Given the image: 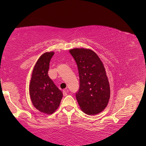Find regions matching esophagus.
Masks as SVG:
<instances>
[{
  "label": "esophagus",
  "mask_w": 146,
  "mask_h": 146,
  "mask_svg": "<svg viewBox=\"0 0 146 146\" xmlns=\"http://www.w3.org/2000/svg\"><path fill=\"white\" fill-rule=\"evenodd\" d=\"M63 96H67V95H68L67 91H66V90H63Z\"/></svg>",
  "instance_id": "1"
}]
</instances>
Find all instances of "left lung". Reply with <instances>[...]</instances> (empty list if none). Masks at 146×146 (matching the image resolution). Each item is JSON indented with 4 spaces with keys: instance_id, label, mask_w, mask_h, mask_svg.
Listing matches in <instances>:
<instances>
[{
    "instance_id": "1",
    "label": "left lung",
    "mask_w": 146,
    "mask_h": 146,
    "mask_svg": "<svg viewBox=\"0 0 146 146\" xmlns=\"http://www.w3.org/2000/svg\"><path fill=\"white\" fill-rule=\"evenodd\" d=\"M69 52L76 60L80 78V89L76 99L82 111L95 115L107 107L110 87L103 63L90 48H75Z\"/></svg>"
}]
</instances>
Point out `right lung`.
I'll return each mask as SVG.
<instances>
[{
  "instance_id": "1",
  "label": "right lung",
  "mask_w": 146,
  "mask_h": 146,
  "mask_svg": "<svg viewBox=\"0 0 146 146\" xmlns=\"http://www.w3.org/2000/svg\"><path fill=\"white\" fill-rule=\"evenodd\" d=\"M54 52L41 55L35 64L29 85V93L34 107L47 114L54 113L60 104L63 93L48 76L49 63Z\"/></svg>"
}]
</instances>
